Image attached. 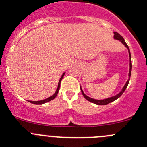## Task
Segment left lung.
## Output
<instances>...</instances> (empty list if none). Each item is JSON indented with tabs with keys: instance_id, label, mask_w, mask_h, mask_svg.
<instances>
[{
	"instance_id": "obj_1",
	"label": "left lung",
	"mask_w": 147,
	"mask_h": 147,
	"mask_svg": "<svg viewBox=\"0 0 147 147\" xmlns=\"http://www.w3.org/2000/svg\"><path fill=\"white\" fill-rule=\"evenodd\" d=\"M114 33H115V35H114V38H115V39L119 40L121 41V42H122V43L124 44V45H125L126 47H127V48H128L129 53V57H130V71H129V78H130V76H131V53H130L129 48L128 45H127V44L125 42V41H124V38H123V37L121 36V35H120L118 33V32H114ZM129 79H130V78H129ZM129 79L128 80H127V83H126V84H125V85H124V87H123L122 90H121V92L119 93V94H117L116 96H114V97H110V98L105 99V100H94V99H92V98H90V97H87V95H85V94H84V92H83L82 88H80V89H81V92H82V95L84 96V98H85L87 100H88V101L92 102V103L96 104V105H107V104L110 103V102H112L113 101H115V100H116L117 99L119 98L120 96H121V94H122L123 93H124V92L125 91L126 88H127V85H128L129 82Z\"/></svg>"
}]
</instances>
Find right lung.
<instances>
[{"mask_svg":"<svg viewBox=\"0 0 147 147\" xmlns=\"http://www.w3.org/2000/svg\"><path fill=\"white\" fill-rule=\"evenodd\" d=\"M64 75H65V73L63 74V75H62L61 78H60V81H59V82H58V86H57V90H56L55 93V94H53V96H51V97H49V98L45 99V100H40V101H36V102H35V101H29V102H30V103L35 104V105H42V104H44V103H46V102H48L51 101V100H53V99L55 98L56 96H57V94H58V91H59V90H60V82H61V80H63V76H64Z\"/></svg>","mask_w":147,"mask_h":147,"instance_id":"right-lung-1","label":"right lung"}]
</instances>
